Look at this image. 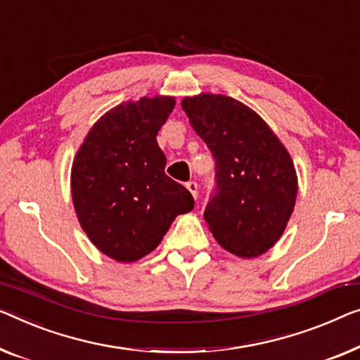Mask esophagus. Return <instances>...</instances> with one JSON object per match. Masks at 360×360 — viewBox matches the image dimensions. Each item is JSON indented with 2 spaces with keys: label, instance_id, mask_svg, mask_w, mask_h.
I'll return each instance as SVG.
<instances>
[{
  "label": "esophagus",
  "instance_id": "1",
  "mask_svg": "<svg viewBox=\"0 0 360 360\" xmlns=\"http://www.w3.org/2000/svg\"><path fill=\"white\" fill-rule=\"evenodd\" d=\"M186 187H187V189H189L192 197L197 198V189H198L197 182H195V181H189V182H187V184H186Z\"/></svg>",
  "mask_w": 360,
  "mask_h": 360
}]
</instances>
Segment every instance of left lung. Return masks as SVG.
<instances>
[{"instance_id": "left-lung-1", "label": "left lung", "mask_w": 360, "mask_h": 360, "mask_svg": "<svg viewBox=\"0 0 360 360\" xmlns=\"http://www.w3.org/2000/svg\"><path fill=\"white\" fill-rule=\"evenodd\" d=\"M181 106L214 158L217 187L203 212L212 234L240 259L265 254L296 203L291 155L254 110L231 96H186Z\"/></svg>"}]
</instances>
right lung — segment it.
<instances>
[{"mask_svg": "<svg viewBox=\"0 0 360 360\" xmlns=\"http://www.w3.org/2000/svg\"><path fill=\"white\" fill-rule=\"evenodd\" d=\"M174 96H142L105 112L77 150L71 194L79 223L94 245L116 262H136L158 248L192 194L165 174L158 131Z\"/></svg>", "mask_w": 360, "mask_h": 360, "instance_id": "1", "label": "right lung"}]
</instances>
